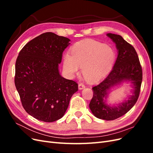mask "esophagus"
<instances>
[{
    "mask_svg": "<svg viewBox=\"0 0 153 153\" xmlns=\"http://www.w3.org/2000/svg\"><path fill=\"white\" fill-rule=\"evenodd\" d=\"M85 87V85L84 84V83H79L78 84V89H83Z\"/></svg>",
    "mask_w": 153,
    "mask_h": 153,
    "instance_id": "esophagus-1",
    "label": "esophagus"
}]
</instances>
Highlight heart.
<instances>
[{
    "mask_svg": "<svg viewBox=\"0 0 153 153\" xmlns=\"http://www.w3.org/2000/svg\"><path fill=\"white\" fill-rule=\"evenodd\" d=\"M64 55L63 67L69 74L76 73L82 67V75L88 81H96L106 75L115 61L114 50L95 40L79 41Z\"/></svg>",
    "mask_w": 153,
    "mask_h": 153,
    "instance_id": "b5f03b06",
    "label": "heart"
}]
</instances>
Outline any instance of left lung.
I'll return each mask as SVG.
<instances>
[{"mask_svg": "<svg viewBox=\"0 0 153 153\" xmlns=\"http://www.w3.org/2000/svg\"><path fill=\"white\" fill-rule=\"evenodd\" d=\"M116 45L118 55L112 70L98 84L92 87L93 97L89 108L98 119L112 121L126 114L135 105L140 94L142 81V69L135 49L120 35L106 34ZM124 81H131L134 89L133 94L127 101L117 107L106 105L104 99L112 86Z\"/></svg>", "mask_w": 153, "mask_h": 153, "instance_id": "1", "label": "left lung"}]
</instances>
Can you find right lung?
<instances>
[{
	"label": "right lung",
	"mask_w": 153,
	"mask_h": 153,
	"mask_svg": "<svg viewBox=\"0 0 153 153\" xmlns=\"http://www.w3.org/2000/svg\"><path fill=\"white\" fill-rule=\"evenodd\" d=\"M70 39L45 32L27 43L15 64V84L23 107L33 117L51 123L63 117L78 84L60 75L59 64Z\"/></svg>",
	"instance_id": "right-lung-1"
}]
</instances>
